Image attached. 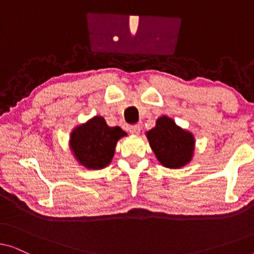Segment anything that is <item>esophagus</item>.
Instances as JSON below:
<instances>
[{
	"label": "esophagus",
	"mask_w": 254,
	"mask_h": 254,
	"mask_svg": "<svg viewBox=\"0 0 254 254\" xmlns=\"http://www.w3.org/2000/svg\"><path fill=\"white\" fill-rule=\"evenodd\" d=\"M129 131H130V134H133V135H138L141 131V127L138 126V125H135V126H131L129 128Z\"/></svg>",
	"instance_id": "obj_1"
}]
</instances>
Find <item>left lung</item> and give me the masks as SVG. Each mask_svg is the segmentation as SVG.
I'll use <instances>...</instances> for the list:
<instances>
[{"label": "left lung", "instance_id": "1", "mask_svg": "<svg viewBox=\"0 0 254 254\" xmlns=\"http://www.w3.org/2000/svg\"><path fill=\"white\" fill-rule=\"evenodd\" d=\"M147 138L157 161L165 168L180 169L192 161L194 135L179 127L171 118H158L156 126L147 131Z\"/></svg>", "mask_w": 254, "mask_h": 254}]
</instances>
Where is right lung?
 Masks as SVG:
<instances>
[{
    "instance_id": "add662e5",
    "label": "right lung",
    "mask_w": 254,
    "mask_h": 254,
    "mask_svg": "<svg viewBox=\"0 0 254 254\" xmlns=\"http://www.w3.org/2000/svg\"><path fill=\"white\" fill-rule=\"evenodd\" d=\"M124 136H127L126 131L107 126L105 119L97 116L71 130L69 148L82 166L100 170L112 162L118 141Z\"/></svg>"
}]
</instances>
